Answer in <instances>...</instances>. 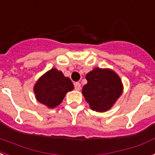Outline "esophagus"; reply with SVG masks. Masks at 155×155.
Listing matches in <instances>:
<instances>
[{"mask_svg":"<svg viewBox=\"0 0 155 155\" xmlns=\"http://www.w3.org/2000/svg\"><path fill=\"white\" fill-rule=\"evenodd\" d=\"M74 88L76 91H80L81 90V84L79 82H75L74 83Z\"/></svg>","mask_w":155,"mask_h":155,"instance_id":"obj_1","label":"esophagus"}]
</instances>
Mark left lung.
<instances>
[{
    "mask_svg": "<svg viewBox=\"0 0 155 155\" xmlns=\"http://www.w3.org/2000/svg\"><path fill=\"white\" fill-rule=\"evenodd\" d=\"M82 94L93 111L104 112L114 105L123 92V84L110 69L95 68L86 75Z\"/></svg>",
    "mask_w": 155,
    "mask_h": 155,
    "instance_id": "obj_1",
    "label": "left lung"
}]
</instances>
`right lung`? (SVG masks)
Instances as JSON below:
<instances>
[{"instance_id":"obj_1","label":"right lung","mask_w":155,"mask_h":155,"mask_svg":"<svg viewBox=\"0 0 155 155\" xmlns=\"http://www.w3.org/2000/svg\"><path fill=\"white\" fill-rule=\"evenodd\" d=\"M74 90V84L61 71L52 68L41 76L34 86L35 98L48 108L61 104L67 92Z\"/></svg>"}]
</instances>
